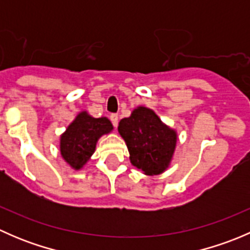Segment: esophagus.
<instances>
[{
	"mask_svg": "<svg viewBox=\"0 0 250 250\" xmlns=\"http://www.w3.org/2000/svg\"><path fill=\"white\" fill-rule=\"evenodd\" d=\"M110 120H111V122H112V125H113V127H117V125H118V115H116V113H112V115L110 116Z\"/></svg>",
	"mask_w": 250,
	"mask_h": 250,
	"instance_id": "obj_1",
	"label": "esophagus"
}]
</instances>
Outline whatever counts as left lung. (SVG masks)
I'll return each mask as SVG.
<instances>
[{"label": "left lung", "mask_w": 250, "mask_h": 250, "mask_svg": "<svg viewBox=\"0 0 250 250\" xmlns=\"http://www.w3.org/2000/svg\"><path fill=\"white\" fill-rule=\"evenodd\" d=\"M118 132L127 144L130 162L147 175H157L169 166L176 145V133L163 125L147 107L139 106L122 118Z\"/></svg>", "instance_id": "1"}]
</instances>
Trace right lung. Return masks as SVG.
<instances>
[{
    "label": "right lung",
    "mask_w": 250,
    "mask_h": 250,
    "mask_svg": "<svg viewBox=\"0 0 250 250\" xmlns=\"http://www.w3.org/2000/svg\"><path fill=\"white\" fill-rule=\"evenodd\" d=\"M112 128L106 117L94 118L85 111L81 112L60 138L62 158L74 169H81L94 153L98 139L110 133Z\"/></svg>",
    "instance_id": "add662e5"
}]
</instances>
